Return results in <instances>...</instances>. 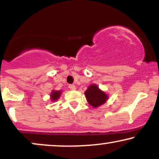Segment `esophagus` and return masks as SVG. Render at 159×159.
<instances>
[{"mask_svg": "<svg viewBox=\"0 0 159 159\" xmlns=\"http://www.w3.org/2000/svg\"><path fill=\"white\" fill-rule=\"evenodd\" d=\"M69 88L70 89V90H76L75 85H74V84H70V85H69Z\"/></svg>", "mask_w": 159, "mask_h": 159, "instance_id": "obj_1", "label": "esophagus"}]
</instances>
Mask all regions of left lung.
Instances as JSON below:
<instances>
[{
  "label": "left lung",
  "instance_id": "left-lung-1",
  "mask_svg": "<svg viewBox=\"0 0 159 159\" xmlns=\"http://www.w3.org/2000/svg\"><path fill=\"white\" fill-rule=\"evenodd\" d=\"M85 97L93 107H98L105 104L108 99V95L100 90L96 84H91L84 92Z\"/></svg>",
  "mask_w": 159,
  "mask_h": 159
}]
</instances>
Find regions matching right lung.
<instances>
[{
  "instance_id": "right-lung-1",
  "label": "right lung",
  "mask_w": 159,
  "mask_h": 159,
  "mask_svg": "<svg viewBox=\"0 0 159 159\" xmlns=\"http://www.w3.org/2000/svg\"><path fill=\"white\" fill-rule=\"evenodd\" d=\"M62 93V91L61 90H52V93L50 94V98L52 102L57 101L60 97H61Z\"/></svg>"
}]
</instances>
